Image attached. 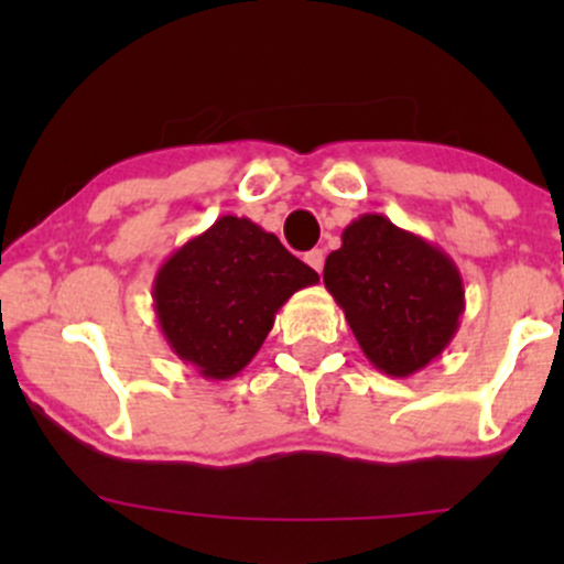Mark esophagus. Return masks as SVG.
Listing matches in <instances>:
<instances>
[{"label":"esophagus","instance_id":"esophagus-1","mask_svg":"<svg viewBox=\"0 0 564 564\" xmlns=\"http://www.w3.org/2000/svg\"><path fill=\"white\" fill-rule=\"evenodd\" d=\"M304 262L310 264V268L313 270H323V262H326V251L323 249H313V251H307V254H304Z\"/></svg>","mask_w":564,"mask_h":564}]
</instances>
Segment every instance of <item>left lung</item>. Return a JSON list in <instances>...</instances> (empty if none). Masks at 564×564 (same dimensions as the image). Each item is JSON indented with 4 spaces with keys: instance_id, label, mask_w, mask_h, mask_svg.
I'll return each instance as SVG.
<instances>
[{
    "instance_id": "obj_1",
    "label": "left lung",
    "mask_w": 564,
    "mask_h": 564,
    "mask_svg": "<svg viewBox=\"0 0 564 564\" xmlns=\"http://www.w3.org/2000/svg\"><path fill=\"white\" fill-rule=\"evenodd\" d=\"M323 283L371 366L392 379L413 377L437 360L467 304L456 262L381 215H360L347 225L323 268Z\"/></svg>"
}]
</instances>
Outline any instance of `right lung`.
Here are the masks:
<instances>
[{
    "label": "right lung",
    "mask_w": 564,
    "mask_h": 564,
    "mask_svg": "<svg viewBox=\"0 0 564 564\" xmlns=\"http://www.w3.org/2000/svg\"><path fill=\"white\" fill-rule=\"evenodd\" d=\"M318 273L273 232L225 215L166 257L153 310L166 345L204 379H232L260 352L275 313Z\"/></svg>",
    "instance_id": "add662e5"
}]
</instances>
